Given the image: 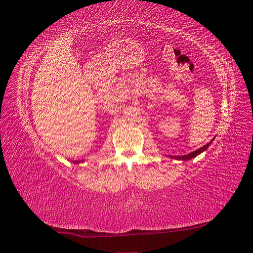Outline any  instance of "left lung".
<instances>
[{"label":"left lung","instance_id":"1","mask_svg":"<svg viewBox=\"0 0 253 253\" xmlns=\"http://www.w3.org/2000/svg\"><path fill=\"white\" fill-rule=\"evenodd\" d=\"M210 143H211V142H210ZM210 143H207L206 145H204L203 148L198 149V150H196V151H194V152H192V153H190V154H188V155H183V156H174V158H176V159H179V160H189V159H191V158H193V157L197 156L198 154H201V153H202V152H204L205 150H207V148L209 147ZM172 157H173V156H172Z\"/></svg>","mask_w":253,"mask_h":253}]
</instances>
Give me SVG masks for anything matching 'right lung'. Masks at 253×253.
<instances>
[{"instance_id": "add662e5", "label": "right lung", "mask_w": 253, "mask_h": 253, "mask_svg": "<svg viewBox=\"0 0 253 253\" xmlns=\"http://www.w3.org/2000/svg\"><path fill=\"white\" fill-rule=\"evenodd\" d=\"M75 163H78V162H75Z\"/></svg>"}]
</instances>
